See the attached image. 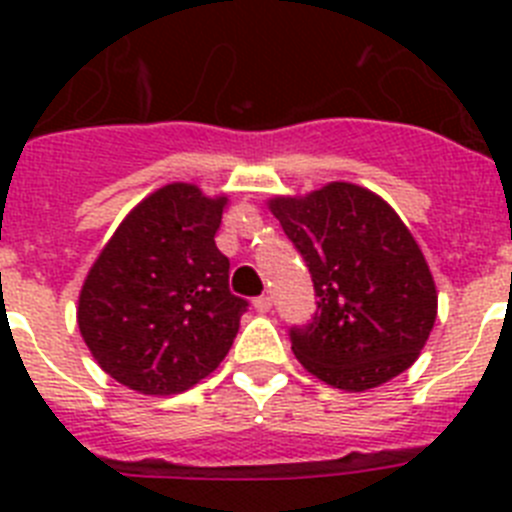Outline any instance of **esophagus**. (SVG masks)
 Wrapping results in <instances>:
<instances>
[{"instance_id": "1", "label": "esophagus", "mask_w": 512, "mask_h": 512, "mask_svg": "<svg viewBox=\"0 0 512 512\" xmlns=\"http://www.w3.org/2000/svg\"><path fill=\"white\" fill-rule=\"evenodd\" d=\"M253 310L261 312V315H264V312H269L271 310V297H266V295L256 297V300H253Z\"/></svg>"}]
</instances>
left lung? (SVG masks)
I'll return each instance as SVG.
<instances>
[{
	"label": "left lung",
	"instance_id": "8db88e82",
	"mask_svg": "<svg viewBox=\"0 0 512 512\" xmlns=\"http://www.w3.org/2000/svg\"><path fill=\"white\" fill-rule=\"evenodd\" d=\"M269 210L315 284V318L289 330L307 372L338 390L364 392L410 369L436 323L438 295L400 215L348 182L274 197Z\"/></svg>",
	"mask_w": 512,
	"mask_h": 512
}]
</instances>
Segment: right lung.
Segmentation results:
<instances>
[{
    "label": "right lung",
    "mask_w": 512,
    "mask_h": 512,
    "mask_svg": "<svg viewBox=\"0 0 512 512\" xmlns=\"http://www.w3.org/2000/svg\"><path fill=\"white\" fill-rule=\"evenodd\" d=\"M228 197L174 182L125 215L81 284L76 323L102 372L140 395H179L228 356L248 302L215 246Z\"/></svg>",
    "instance_id": "add662e5"
}]
</instances>
